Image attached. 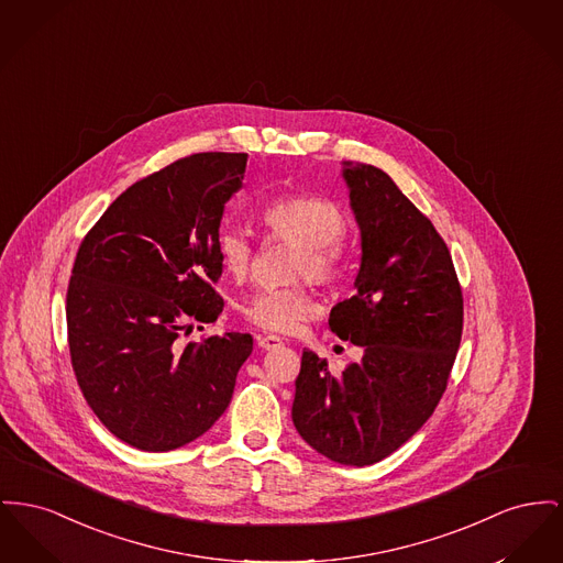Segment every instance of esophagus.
<instances>
[{"instance_id":"obj_1","label":"esophagus","mask_w":563,"mask_h":563,"mask_svg":"<svg viewBox=\"0 0 563 563\" xmlns=\"http://www.w3.org/2000/svg\"><path fill=\"white\" fill-rule=\"evenodd\" d=\"M257 344H260V349H264V351H276V349L283 346V340H280L278 335H260V338H257Z\"/></svg>"}]
</instances>
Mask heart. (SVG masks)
Here are the masks:
<instances>
[{"label":"heart","mask_w":563,"mask_h":563,"mask_svg":"<svg viewBox=\"0 0 563 563\" xmlns=\"http://www.w3.org/2000/svg\"><path fill=\"white\" fill-rule=\"evenodd\" d=\"M267 230L274 235L291 240L299 246L294 274L308 276L317 283H328L340 267V242L346 233L342 210L328 198L296 194L272 199L262 212ZM217 249L223 267L233 278L249 276L255 246L249 233L240 228H223L217 235ZM242 314L257 328L276 333L298 330L308 321L317 303L303 285L265 287L242 301Z\"/></svg>","instance_id":"obj_1"}]
</instances>
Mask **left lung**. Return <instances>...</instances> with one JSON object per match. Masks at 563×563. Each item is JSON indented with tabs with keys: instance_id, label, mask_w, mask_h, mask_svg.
<instances>
[{
	"instance_id": "left-lung-1",
	"label": "left lung",
	"mask_w": 563,
	"mask_h": 563,
	"mask_svg": "<svg viewBox=\"0 0 563 563\" xmlns=\"http://www.w3.org/2000/svg\"><path fill=\"white\" fill-rule=\"evenodd\" d=\"M342 176L362 262L330 328L364 357L335 376L303 351L291 417L317 453L362 467L391 455L435 410L462 342L463 298L444 240L396 183L374 166L344 164Z\"/></svg>"
}]
</instances>
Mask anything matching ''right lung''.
Wrapping results in <instances>:
<instances>
[{
  "label": "right lung",
  "instance_id": "1",
  "mask_svg": "<svg viewBox=\"0 0 563 563\" xmlns=\"http://www.w3.org/2000/svg\"><path fill=\"white\" fill-rule=\"evenodd\" d=\"M246 162L198 153L133 183L76 253L71 367L101 423L140 451H174L210 430L253 353V335L238 331L183 342L223 310L217 235Z\"/></svg>",
  "mask_w": 563,
  "mask_h": 563
}]
</instances>
